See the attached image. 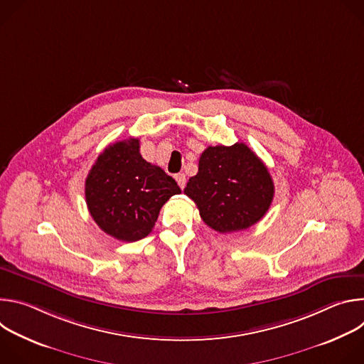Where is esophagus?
I'll list each match as a JSON object with an SVG mask.
<instances>
[{"mask_svg": "<svg viewBox=\"0 0 364 364\" xmlns=\"http://www.w3.org/2000/svg\"><path fill=\"white\" fill-rule=\"evenodd\" d=\"M176 180H177L180 188H184V187H186V176H184V174H181V173L177 174V176H176Z\"/></svg>", "mask_w": 364, "mask_h": 364, "instance_id": "34e87169", "label": "esophagus"}]
</instances>
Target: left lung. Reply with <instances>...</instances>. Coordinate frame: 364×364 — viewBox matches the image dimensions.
Masks as SVG:
<instances>
[{"mask_svg": "<svg viewBox=\"0 0 364 364\" xmlns=\"http://www.w3.org/2000/svg\"><path fill=\"white\" fill-rule=\"evenodd\" d=\"M184 193L196 203L203 222L219 233L247 229L268 212L275 187L262 160L243 142L203 151L198 173Z\"/></svg>", "mask_w": 364, "mask_h": 364, "instance_id": "8db88e82", "label": "left lung"}]
</instances>
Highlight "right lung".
Returning <instances> with one entry per match:
<instances>
[{
	"label": "right lung",
	"mask_w": 364,
	"mask_h": 364,
	"mask_svg": "<svg viewBox=\"0 0 364 364\" xmlns=\"http://www.w3.org/2000/svg\"><path fill=\"white\" fill-rule=\"evenodd\" d=\"M180 193L173 177L141 157L138 138L103 149L85 183L90 216L103 232L122 242L148 236L161 207Z\"/></svg>",
	"instance_id": "right-lung-1"
}]
</instances>
